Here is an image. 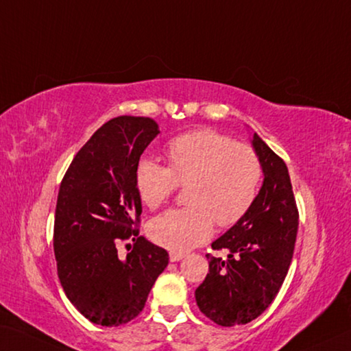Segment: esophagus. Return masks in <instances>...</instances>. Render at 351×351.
Returning <instances> with one entry per match:
<instances>
[{
    "label": "esophagus",
    "instance_id": "obj_1",
    "mask_svg": "<svg viewBox=\"0 0 351 351\" xmlns=\"http://www.w3.org/2000/svg\"><path fill=\"white\" fill-rule=\"evenodd\" d=\"M183 257H185V254L183 253H179V251H171L169 253V259H171V262H179V261H182Z\"/></svg>",
    "mask_w": 351,
    "mask_h": 351
}]
</instances>
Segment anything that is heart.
Returning a JSON list of instances; mask_svg holds the SVG:
<instances>
[{"mask_svg":"<svg viewBox=\"0 0 351 351\" xmlns=\"http://www.w3.org/2000/svg\"><path fill=\"white\" fill-rule=\"evenodd\" d=\"M168 166L140 160L135 188L143 205L157 210L177 185L189 204L160 214L149 236L171 251H186L206 242L213 226H232L245 217L259 194L263 168L253 147L213 129H195L172 138L165 149Z\"/></svg>","mask_w":351,"mask_h":351,"instance_id":"heart-1","label":"heart"}]
</instances>
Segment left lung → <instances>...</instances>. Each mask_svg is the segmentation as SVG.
Wrapping results in <instances>:
<instances>
[{
    "instance_id": "left-lung-1",
    "label": "left lung",
    "mask_w": 351,
    "mask_h": 351,
    "mask_svg": "<svg viewBox=\"0 0 351 351\" xmlns=\"http://www.w3.org/2000/svg\"><path fill=\"white\" fill-rule=\"evenodd\" d=\"M253 146L263 168V185L242 220L213 242L228 257L210 259V273L195 290L206 317L222 327L243 325L265 311L279 293L293 259L299 211L287 165L254 134Z\"/></svg>"
}]
</instances>
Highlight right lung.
I'll return each instance as SVG.
<instances>
[{"mask_svg": "<svg viewBox=\"0 0 351 351\" xmlns=\"http://www.w3.org/2000/svg\"><path fill=\"white\" fill-rule=\"evenodd\" d=\"M158 134L147 117L120 115L97 129L61 180L53 223L60 284L90 322L123 325L143 310L168 251L140 236V156ZM133 241L126 260L116 247Z\"/></svg>", "mask_w": 351, "mask_h": 351, "instance_id": "add662e5", "label": "right lung"}]
</instances>
